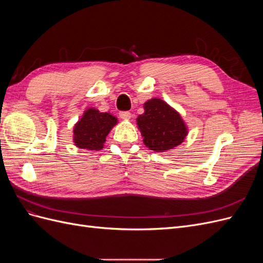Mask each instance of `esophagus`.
Wrapping results in <instances>:
<instances>
[{"mask_svg": "<svg viewBox=\"0 0 263 263\" xmlns=\"http://www.w3.org/2000/svg\"><path fill=\"white\" fill-rule=\"evenodd\" d=\"M119 117L122 119H129L132 117V114L129 112H121L119 113Z\"/></svg>", "mask_w": 263, "mask_h": 263, "instance_id": "1", "label": "esophagus"}]
</instances>
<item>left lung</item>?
Wrapping results in <instances>:
<instances>
[{
    "mask_svg": "<svg viewBox=\"0 0 263 263\" xmlns=\"http://www.w3.org/2000/svg\"><path fill=\"white\" fill-rule=\"evenodd\" d=\"M144 109L145 113L137 117V125L146 147L163 153L182 144L187 127L176 109L156 98L148 100Z\"/></svg>",
    "mask_w": 263,
    "mask_h": 263,
    "instance_id": "left-lung-1",
    "label": "left lung"
}]
</instances>
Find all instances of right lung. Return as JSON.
I'll return each mask as SVG.
<instances>
[{
	"instance_id": "obj_1",
	"label": "right lung",
	"mask_w": 263,
	"mask_h": 263,
	"mask_svg": "<svg viewBox=\"0 0 263 263\" xmlns=\"http://www.w3.org/2000/svg\"><path fill=\"white\" fill-rule=\"evenodd\" d=\"M116 124L117 118L112 114L101 113L94 107L87 108L73 127L74 145L86 150H101Z\"/></svg>"
}]
</instances>
